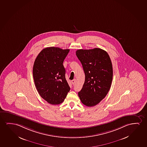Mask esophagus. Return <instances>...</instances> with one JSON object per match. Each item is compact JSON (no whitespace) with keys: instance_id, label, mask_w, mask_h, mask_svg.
<instances>
[{"instance_id":"obj_1","label":"esophagus","mask_w":147,"mask_h":147,"mask_svg":"<svg viewBox=\"0 0 147 147\" xmlns=\"http://www.w3.org/2000/svg\"><path fill=\"white\" fill-rule=\"evenodd\" d=\"M76 79H74V80H73L71 81V83H72V85H74V84H75V83H76Z\"/></svg>"}]
</instances>
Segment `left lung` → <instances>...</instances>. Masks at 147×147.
Masks as SVG:
<instances>
[{"mask_svg":"<svg viewBox=\"0 0 147 147\" xmlns=\"http://www.w3.org/2000/svg\"><path fill=\"white\" fill-rule=\"evenodd\" d=\"M76 55L85 74L79 97L85 105L94 106L105 97L110 89L113 78L111 61L107 52L98 48L78 50Z\"/></svg>","mask_w":147,"mask_h":147,"instance_id":"8db88e82","label":"left lung"}]
</instances>
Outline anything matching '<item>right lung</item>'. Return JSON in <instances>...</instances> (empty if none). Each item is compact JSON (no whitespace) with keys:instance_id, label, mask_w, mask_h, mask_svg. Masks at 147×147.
<instances>
[{"instance_id":"right-lung-1","label":"right lung","mask_w":147,"mask_h":147,"mask_svg":"<svg viewBox=\"0 0 147 147\" xmlns=\"http://www.w3.org/2000/svg\"><path fill=\"white\" fill-rule=\"evenodd\" d=\"M69 49L44 48L36 58L33 76L36 88L43 99L52 105L62 103L70 87L66 81L63 62Z\"/></svg>"}]
</instances>
